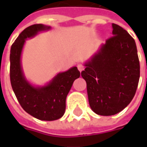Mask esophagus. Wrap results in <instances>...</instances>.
<instances>
[{
    "instance_id": "obj_1",
    "label": "esophagus",
    "mask_w": 147,
    "mask_h": 147,
    "mask_svg": "<svg viewBox=\"0 0 147 147\" xmlns=\"http://www.w3.org/2000/svg\"><path fill=\"white\" fill-rule=\"evenodd\" d=\"M77 67H78V70L80 71V72H82V71L84 69V66H83L82 65H80V64H79V65H78V66H77Z\"/></svg>"
}]
</instances>
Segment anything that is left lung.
<instances>
[{"mask_svg":"<svg viewBox=\"0 0 147 147\" xmlns=\"http://www.w3.org/2000/svg\"><path fill=\"white\" fill-rule=\"evenodd\" d=\"M112 28L113 37L84 64L81 73L91 109L103 116L118 114L131 102L140 78L134 39L120 26L112 24Z\"/></svg>","mask_w":147,"mask_h":147,"instance_id":"8db88e82","label":"left lung"}]
</instances>
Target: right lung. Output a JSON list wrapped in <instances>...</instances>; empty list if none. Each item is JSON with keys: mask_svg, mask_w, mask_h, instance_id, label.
Instances as JSON below:
<instances>
[{"mask_svg": "<svg viewBox=\"0 0 147 147\" xmlns=\"http://www.w3.org/2000/svg\"><path fill=\"white\" fill-rule=\"evenodd\" d=\"M50 26L42 24L26 28L16 38L10 49V82L22 108L37 119L56 120L64 115L65 101L74 80L80 76L77 67L59 73L42 87H35L26 79L21 65V54L25 41L36 36L39 32L47 31Z\"/></svg>", "mask_w": 147, "mask_h": 147, "instance_id": "right-lung-1", "label": "right lung"}]
</instances>
